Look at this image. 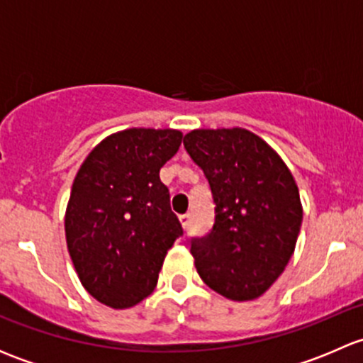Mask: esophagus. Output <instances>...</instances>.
<instances>
[{"mask_svg":"<svg viewBox=\"0 0 363 363\" xmlns=\"http://www.w3.org/2000/svg\"><path fill=\"white\" fill-rule=\"evenodd\" d=\"M179 219H181L182 226H184V228H188V226H189V223H191V214H189V212H186V214L179 216Z\"/></svg>","mask_w":363,"mask_h":363,"instance_id":"1","label":"esophagus"}]
</instances>
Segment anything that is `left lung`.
<instances>
[{
    "label": "left lung",
    "instance_id": "left-lung-1",
    "mask_svg": "<svg viewBox=\"0 0 363 363\" xmlns=\"http://www.w3.org/2000/svg\"><path fill=\"white\" fill-rule=\"evenodd\" d=\"M184 149L202 168L214 202L211 232L191 237L196 270L226 298H258L295 251L302 205L294 175L267 142L242 128L193 130Z\"/></svg>",
    "mask_w": 363,
    "mask_h": 363
}]
</instances>
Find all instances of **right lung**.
Instances as JSON below:
<instances>
[{
  "instance_id": "right-lung-1",
  "label": "right lung",
  "mask_w": 363,
  "mask_h": 363,
  "mask_svg": "<svg viewBox=\"0 0 363 363\" xmlns=\"http://www.w3.org/2000/svg\"><path fill=\"white\" fill-rule=\"evenodd\" d=\"M181 140L177 130L119 131L77 172L65 218L68 251L82 286L105 306L126 309L151 295L182 235L160 179Z\"/></svg>"
}]
</instances>
